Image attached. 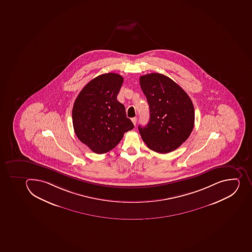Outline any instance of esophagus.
Instances as JSON below:
<instances>
[{"label":"esophagus","mask_w":252,"mask_h":252,"mask_svg":"<svg viewBox=\"0 0 252 252\" xmlns=\"http://www.w3.org/2000/svg\"><path fill=\"white\" fill-rule=\"evenodd\" d=\"M136 121H137V119H136V117H133V118H131V121H132V123H133L134 125H136Z\"/></svg>","instance_id":"34e87169"}]
</instances>
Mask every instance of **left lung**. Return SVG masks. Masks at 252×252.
Instances as JSON below:
<instances>
[{"instance_id": "left-lung-1", "label": "left lung", "mask_w": 252, "mask_h": 252, "mask_svg": "<svg viewBox=\"0 0 252 252\" xmlns=\"http://www.w3.org/2000/svg\"><path fill=\"white\" fill-rule=\"evenodd\" d=\"M150 118L139 126L144 142L158 154H168L185 142L194 126V107L187 93L169 77L151 73L140 78Z\"/></svg>"}]
</instances>
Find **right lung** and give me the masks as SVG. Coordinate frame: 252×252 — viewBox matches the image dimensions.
<instances>
[{
    "mask_svg": "<svg viewBox=\"0 0 252 252\" xmlns=\"http://www.w3.org/2000/svg\"><path fill=\"white\" fill-rule=\"evenodd\" d=\"M123 82L116 73L98 75L82 89L73 106L77 137L95 154L111 151L134 127L125 106L116 99Z\"/></svg>",
    "mask_w": 252,
    "mask_h": 252,
    "instance_id": "1",
    "label": "right lung"
}]
</instances>
